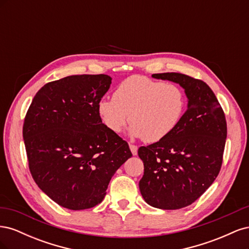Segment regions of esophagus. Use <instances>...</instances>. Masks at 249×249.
<instances>
[{"instance_id": "obj_1", "label": "esophagus", "mask_w": 249, "mask_h": 249, "mask_svg": "<svg viewBox=\"0 0 249 249\" xmlns=\"http://www.w3.org/2000/svg\"><path fill=\"white\" fill-rule=\"evenodd\" d=\"M130 149H131V152H132L133 156H136V155H137V152H138V147H137L136 145H134V144H130Z\"/></svg>"}]
</instances>
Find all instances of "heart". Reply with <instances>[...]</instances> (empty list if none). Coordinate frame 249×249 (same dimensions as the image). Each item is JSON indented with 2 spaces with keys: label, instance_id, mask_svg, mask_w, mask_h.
Instances as JSON below:
<instances>
[{
  "label": "heart",
  "instance_id": "obj_1",
  "mask_svg": "<svg viewBox=\"0 0 249 249\" xmlns=\"http://www.w3.org/2000/svg\"><path fill=\"white\" fill-rule=\"evenodd\" d=\"M186 105L185 92L177 84L132 76L116 87L113 99L99 101L97 114L111 132L122 133L131 122V137L154 143L175 132Z\"/></svg>",
  "mask_w": 249,
  "mask_h": 249
}]
</instances>
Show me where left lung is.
I'll list each match as a JSON object with an SVG mask.
<instances>
[{"label": "left lung", "mask_w": 249, "mask_h": 249, "mask_svg": "<svg viewBox=\"0 0 249 249\" xmlns=\"http://www.w3.org/2000/svg\"><path fill=\"white\" fill-rule=\"evenodd\" d=\"M152 77L177 83L184 89L188 104L175 132L138 149L144 165L139 189L149 206L178 210L200 197L217 178L227 122L216 95L205 82L178 72L154 73Z\"/></svg>", "instance_id": "1"}]
</instances>
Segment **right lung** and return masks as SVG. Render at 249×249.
Masks as SVG:
<instances>
[{
	"label": "right lung",
	"instance_id": "1",
	"mask_svg": "<svg viewBox=\"0 0 249 249\" xmlns=\"http://www.w3.org/2000/svg\"><path fill=\"white\" fill-rule=\"evenodd\" d=\"M112 83L107 74L50 82L30 105L22 126L29 168L42 192L63 208H92L111 178L132 157L129 144L97 114Z\"/></svg>",
	"mask_w": 249,
	"mask_h": 249
}]
</instances>
